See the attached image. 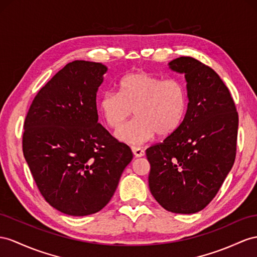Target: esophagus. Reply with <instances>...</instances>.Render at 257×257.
<instances>
[{"mask_svg":"<svg viewBox=\"0 0 257 257\" xmlns=\"http://www.w3.org/2000/svg\"><path fill=\"white\" fill-rule=\"evenodd\" d=\"M131 150H133V153L136 157H142L144 156V154H146V152H144V150L141 149V148H136V147H133L131 148Z\"/></svg>","mask_w":257,"mask_h":257,"instance_id":"obj_1","label":"esophagus"}]
</instances>
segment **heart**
<instances>
[{
    "mask_svg": "<svg viewBox=\"0 0 257 257\" xmlns=\"http://www.w3.org/2000/svg\"><path fill=\"white\" fill-rule=\"evenodd\" d=\"M187 92L177 79H165L138 71L123 77L118 93L105 92L98 110L107 126L117 129L132 114L136 118L116 131L119 141L142 144L159 134L169 136L179 128L187 110Z\"/></svg>",
    "mask_w": 257,
    "mask_h": 257,
    "instance_id": "b5f03b06",
    "label": "heart"
}]
</instances>
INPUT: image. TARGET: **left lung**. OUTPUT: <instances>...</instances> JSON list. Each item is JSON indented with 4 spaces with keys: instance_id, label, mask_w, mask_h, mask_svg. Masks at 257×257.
Returning a JSON list of instances; mask_svg holds the SVG:
<instances>
[{
    "instance_id": "left-lung-1",
    "label": "left lung",
    "mask_w": 257,
    "mask_h": 257,
    "mask_svg": "<svg viewBox=\"0 0 257 257\" xmlns=\"http://www.w3.org/2000/svg\"><path fill=\"white\" fill-rule=\"evenodd\" d=\"M185 75L188 107L175 133L147 150L150 191L168 212L194 214L212 201L232 168L239 117L216 72L181 56L168 63Z\"/></svg>"
}]
</instances>
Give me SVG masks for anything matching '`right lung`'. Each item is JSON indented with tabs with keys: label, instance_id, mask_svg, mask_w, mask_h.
<instances>
[{
	"label": "right lung",
	"instance_id": "add662e5",
	"mask_svg": "<svg viewBox=\"0 0 257 257\" xmlns=\"http://www.w3.org/2000/svg\"><path fill=\"white\" fill-rule=\"evenodd\" d=\"M106 71L101 63L67 64L38 92L26 116L25 160L45 201L66 215L101 210L134 157L97 122L96 93Z\"/></svg>",
	"mask_w": 257,
	"mask_h": 257
}]
</instances>
